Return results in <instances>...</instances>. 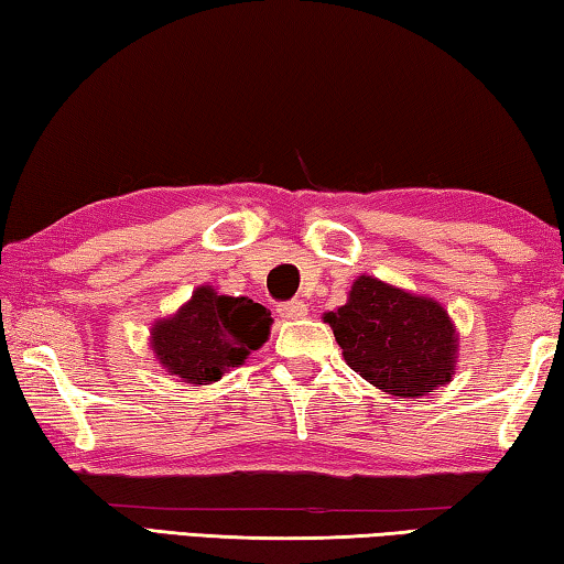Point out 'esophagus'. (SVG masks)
Listing matches in <instances>:
<instances>
[{
    "label": "esophagus",
    "instance_id": "34e87169",
    "mask_svg": "<svg viewBox=\"0 0 564 564\" xmlns=\"http://www.w3.org/2000/svg\"><path fill=\"white\" fill-rule=\"evenodd\" d=\"M276 312H280L282 319H302L310 312V307L302 300H292V302L280 304V307H276Z\"/></svg>",
    "mask_w": 564,
    "mask_h": 564
}]
</instances>
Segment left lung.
I'll return each mask as SVG.
<instances>
[{
	"label": "left lung",
	"instance_id": "1",
	"mask_svg": "<svg viewBox=\"0 0 564 564\" xmlns=\"http://www.w3.org/2000/svg\"><path fill=\"white\" fill-rule=\"evenodd\" d=\"M325 322L345 362L387 394L422 397L455 375L459 337L435 297L359 274L347 302L325 312Z\"/></svg>",
	"mask_w": 564,
	"mask_h": 564
}]
</instances>
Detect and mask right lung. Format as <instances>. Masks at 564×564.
Wrapping results in <instances>:
<instances>
[{
    "label": "right lung",
    "instance_id": "add662e5",
    "mask_svg": "<svg viewBox=\"0 0 564 564\" xmlns=\"http://www.w3.org/2000/svg\"><path fill=\"white\" fill-rule=\"evenodd\" d=\"M270 327L262 304L202 284L174 315L154 322L150 347L156 362L182 382L209 384L245 365L249 352L270 339Z\"/></svg>",
    "mask_w": 564,
    "mask_h": 564
}]
</instances>
